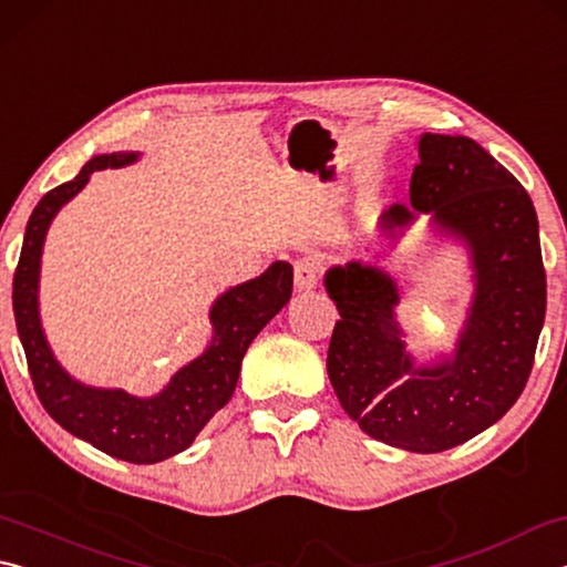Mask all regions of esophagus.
I'll return each mask as SVG.
<instances>
[{
  "label": "esophagus",
  "mask_w": 567,
  "mask_h": 567,
  "mask_svg": "<svg viewBox=\"0 0 567 567\" xmlns=\"http://www.w3.org/2000/svg\"><path fill=\"white\" fill-rule=\"evenodd\" d=\"M292 270H295V287L300 292L312 290L320 280V262L315 260V257H300V260H295Z\"/></svg>",
  "instance_id": "obj_1"
}]
</instances>
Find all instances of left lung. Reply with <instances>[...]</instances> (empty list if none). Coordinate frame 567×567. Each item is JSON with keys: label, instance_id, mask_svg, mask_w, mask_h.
<instances>
[{"label": "left lung", "instance_id": "obj_1", "mask_svg": "<svg viewBox=\"0 0 567 567\" xmlns=\"http://www.w3.org/2000/svg\"><path fill=\"white\" fill-rule=\"evenodd\" d=\"M410 207L392 205L382 233L433 215L473 249L475 300L453 360L415 368L395 320L398 287L350 262L324 277L340 320L328 350L334 395L370 437L410 453H443L483 433L530 378L545 320L537 215L525 187L475 140L420 137Z\"/></svg>", "mask_w": 567, "mask_h": 567}]
</instances>
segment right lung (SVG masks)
<instances>
[{
	"label": "right lung",
	"instance_id": "add662e5",
	"mask_svg": "<svg viewBox=\"0 0 567 567\" xmlns=\"http://www.w3.org/2000/svg\"><path fill=\"white\" fill-rule=\"evenodd\" d=\"M134 159V152L94 157L72 182L50 189L37 203L14 270L12 305L27 368L44 410L66 433L87 440L102 453L152 465L187 450L215 412L233 398L249 342L290 300L292 267L275 262L260 277L219 297L209 312L215 330L209 348L185 364L159 395L134 398L124 390H97L72 380L54 360L37 312L44 235L56 209L87 185L94 169L122 167Z\"/></svg>",
	"mask_w": 567,
	"mask_h": 567
}]
</instances>
